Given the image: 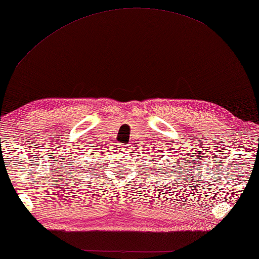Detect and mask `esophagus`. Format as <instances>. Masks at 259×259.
<instances>
[{"label":"esophagus","instance_id":"1","mask_svg":"<svg viewBox=\"0 0 259 259\" xmlns=\"http://www.w3.org/2000/svg\"><path fill=\"white\" fill-rule=\"evenodd\" d=\"M120 147H122V151H125V152H128V151H130L131 150V147H130V145H125V146H120Z\"/></svg>","mask_w":259,"mask_h":259}]
</instances>
